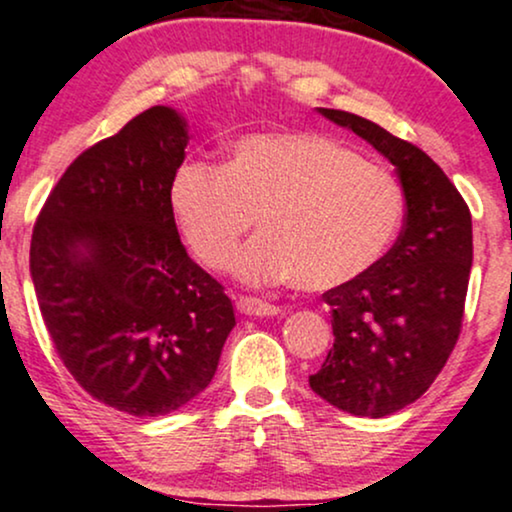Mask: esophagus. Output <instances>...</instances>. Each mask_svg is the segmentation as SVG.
<instances>
[{
	"instance_id": "34e87169",
	"label": "esophagus",
	"mask_w": 512,
	"mask_h": 512,
	"mask_svg": "<svg viewBox=\"0 0 512 512\" xmlns=\"http://www.w3.org/2000/svg\"><path fill=\"white\" fill-rule=\"evenodd\" d=\"M237 311L244 316H278L280 314V306L263 302L258 297H239L237 302Z\"/></svg>"
}]
</instances>
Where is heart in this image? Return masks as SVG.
Masks as SVG:
<instances>
[{
    "instance_id": "heart-1",
    "label": "heart",
    "mask_w": 512,
    "mask_h": 512,
    "mask_svg": "<svg viewBox=\"0 0 512 512\" xmlns=\"http://www.w3.org/2000/svg\"><path fill=\"white\" fill-rule=\"evenodd\" d=\"M170 208L201 266H225L256 218L263 232L234 256L232 273L251 285L294 280L323 292L381 261L405 206L388 170L328 136L280 131L234 141L222 167L184 162Z\"/></svg>"
}]
</instances>
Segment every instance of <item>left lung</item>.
I'll return each instance as SVG.
<instances>
[{"label":"left lung","mask_w":512,"mask_h":512,"mask_svg":"<svg viewBox=\"0 0 512 512\" xmlns=\"http://www.w3.org/2000/svg\"><path fill=\"white\" fill-rule=\"evenodd\" d=\"M318 114L350 129L398 172L405 225L362 278L323 294L333 350L309 386L354 417H388L429 390L458 342L472 268V215L424 150L352 112Z\"/></svg>","instance_id":"1"}]
</instances>
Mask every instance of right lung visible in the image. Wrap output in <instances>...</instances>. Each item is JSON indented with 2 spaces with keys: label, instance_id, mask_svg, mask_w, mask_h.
Segmentation results:
<instances>
[{
  "label": "right lung",
  "instance_id": "1",
  "mask_svg": "<svg viewBox=\"0 0 512 512\" xmlns=\"http://www.w3.org/2000/svg\"><path fill=\"white\" fill-rule=\"evenodd\" d=\"M189 122L155 105L71 162L47 198L30 278L78 386L134 417L208 388L234 328L222 285L186 254L170 208Z\"/></svg>",
  "mask_w": 512,
  "mask_h": 512
}]
</instances>
